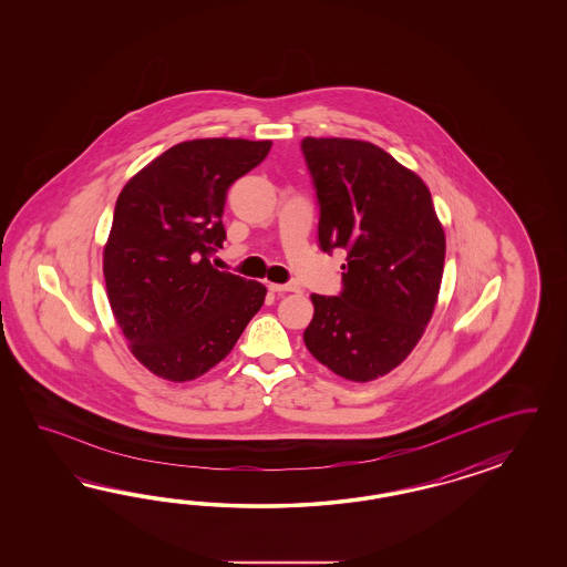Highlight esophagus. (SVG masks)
Masks as SVG:
<instances>
[{
  "label": "esophagus",
  "instance_id": "obj_1",
  "mask_svg": "<svg viewBox=\"0 0 567 567\" xmlns=\"http://www.w3.org/2000/svg\"><path fill=\"white\" fill-rule=\"evenodd\" d=\"M268 287H270V291L272 292H299V287H297V285H292V282H287V285L270 282Z\"/></svg>",
  "mask_w": 567,
  "mask_h": 567
}]
</instances>
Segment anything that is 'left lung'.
<instances>
[{"mask_svg":"<svg viewBox=\"0 0 567 567\" xmlns=\"http://www.w3.org/2000/svg\"><path fill=\"white\" fill-rule=\"evenodd\" d=\"M301 150L320 204V247L347 251L343 291L311 295L303 341L330 372L368 382L395 370L429 327L445 230L424 181L374 143L306 137Z\"/></svg>","mask_w":567,"mask_h":567,"instance_id":"obj_1","label":"left lung"}]
</instances>
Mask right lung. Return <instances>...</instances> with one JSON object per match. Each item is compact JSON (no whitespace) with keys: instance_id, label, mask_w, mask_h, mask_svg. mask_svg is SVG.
<instances>
[{"instance_id":"right-lung-1","label":"right lung","mask_w":567,"mask_h":567,"mask_svg":"<svg viewBox=\"0 0 567 567\" xmlns=\"http://www.w3.org/2000/svg\"><path fill=\"white\" fill-rule=\"evenodd\" d=\"M272 141L193 138L157 155L121 190L103 276L131 353L155 377L187 382L233 351L266 287L212 266L226 239V190Z\"/></svg>"}]
</instances>
